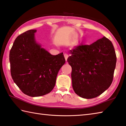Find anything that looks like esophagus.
<instances>
[{"instance_id":"1","label":"esophagus","mask_w":126,"mask_h":126,"mask_svg":"<svg viewBox=\"0 0 126 126\" xmlns=\"http://www.w3.org/2000/svg\"><path fill=\"white\" fill-rule=\"evenodd\" d=\"M64 57H65V60L67 61V59H68V54H67V53H65L64 54Z\"/></svg>"}]
</instances>
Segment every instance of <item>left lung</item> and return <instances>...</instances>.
<instances>
[{
    "instance_id": "obj_1",
    "label": "left lung",
    "mask_w": 126,
    "mask_h": 126,
    "mask_svg": "<svg viewBox=\"0 0 126 126\" xmlns=\"http://www.w3.org/2000/svg\"><path fill=\"white\" fill-rule=\"evenodd\" d=\"M70 52L67 61L72 68L73 90L78 95L93 99L109 88L117 60L110 40L104 36L90 45L76 46Z\"/></svg>"
}]
</instances>
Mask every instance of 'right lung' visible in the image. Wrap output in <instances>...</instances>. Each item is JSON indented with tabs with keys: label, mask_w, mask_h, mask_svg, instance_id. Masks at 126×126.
Wrapping results in <instances>:
<instances>
[{
	"label": "right lung",
	"mask_w": 126,
	"mask_h": 126,
	"mask_svg": "<svg viewBox=\"0 0 126 126\" xmlns=\"http://www.w3.org/2000/svg\"><path fill=\"white\" fill-rule=\"evenodd\" d=\"M36 30H30L16 38L9 53L10 73L14 83L31 97L49 93L57 74L65 60L63 53L52 55L36 42Z\"/></svg>",
	"instance_id": "add662e5"
}]
</instances>
